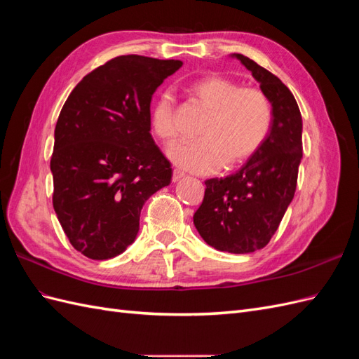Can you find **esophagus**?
Returning a JSON list of instances; mask_svg holds the SVG:
<instances>
[{
    "label": "esophagus",
    "instance_id": "obj_1",
    "mask_svg": "<svg viewBox=\"0 0 359 359\" xmlns=\"http://www.w3.org/2000/svg\"><path fill=\"white\" fill-rule=\"evenodd\" d=\"M184 177H186V175H184V172L175 169V170H173V173H172V181L177 182V181H180V180L184 178Z\"/></svg>",
    "mask_w": 359,
    "mask_h": 359
}]
</instances>
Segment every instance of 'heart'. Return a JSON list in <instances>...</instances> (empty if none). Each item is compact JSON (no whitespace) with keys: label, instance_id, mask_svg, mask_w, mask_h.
Returning a JSON list of instances; mask_svg holds the SVG:
<instances>
[{"label":"heart","instance_id":"obj_1","mask_svg":"<svg viewBox=\"0 0 359 359\" xmlns=\"http://www.w3.org/2000/svg\"><path fill=\"white\" fill-rule=\"evenodd\" d=\"M187 94L206 116L194 135L198 140L169 153L175 165L194 173H208L220 166L231 169L264 145L273 126V107L262 91L210 74L190 82ZM149 127L165 145L177 142L175 102L169 93L160 94L151 104Z\"/></svg>","mask_w":359,"mask_h":359}]
</instances>
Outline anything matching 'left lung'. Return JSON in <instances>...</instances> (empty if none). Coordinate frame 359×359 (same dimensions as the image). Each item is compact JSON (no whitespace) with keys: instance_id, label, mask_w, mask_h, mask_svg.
<instances>
[{"instance_id":"8db88e82","label":"left lung","mask_w":359,"mask_h":359,"mask_svg":"<svg viewBox=\"0 0 359 359\" xmlns=\"http://www.w3.org/2000/svg\"><path fill=\"white\" fill-rule=\"evenodd\" d=\"M252 72L273 107L271 132L245 165L226 178L205 181L193 223L206 244L235 255L264 248L277 231L297 189L302 158V118L295 97L266 69L232 53Z\"/></svg>"}]
</instances>
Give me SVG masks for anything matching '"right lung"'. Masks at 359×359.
<instances>
[{
	"mask_svg": "<svg viewBox=\"0 0 359 359\" xmlns=\"http://www.w3.org/2000/svg\"><path fill=\"white\" fill-rule=\"evenodd\" d=\"M181 66L178 60L116 57L86 74L64 103L50 158L52 202L83 256L121 255L136 240L145 202L170 184V163L149 133V106Z\"/></svg>",
	"mask_w": 359,
	"mask_h": 359,
	"instance_id": "obj_1",
	"label": "right lung"
}]
</instances>
